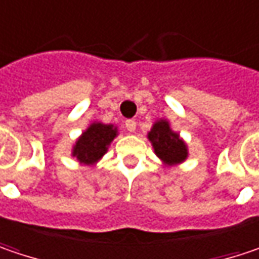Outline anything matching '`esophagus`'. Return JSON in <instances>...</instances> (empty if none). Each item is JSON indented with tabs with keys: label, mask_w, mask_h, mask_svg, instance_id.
Segmentation results:
<instances>
[{
	"label": "esophagus",
	"mask_w": 259,
	"mask_h": 259,
	"mask_svg": "<svg viewBox=\"0 0 259 259\" xmlns=\"http://www.w3.org/2000/svg\"><path fill=\"white\" fill-rule=\"evenodd\" d=\"M124 126H126V129L129 130L130 133H133L136 130V121L135 120H126Z\"/></svg>",
	"instance_id": "obj_1"
}]
</instances>
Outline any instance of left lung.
Wrapping results in <instances>:
<instances>
[{"mask_svg": "<svg viewBox=\"0 0 259 259\" xmlns=\"http://www.w3.org/2000/svg\"><path fill=\"white\" fill-rule=\"evenodd\" d=\"M148 139L152 144L155 155L164 162L165 167L182 164L189 155L186 142L170 127V123L165 118H160L152 124Z\"/></svg>", "mask_w": 259, "mask_h": 259, "instance_id": "obj_1", "label": "left lung"}]
</instances>
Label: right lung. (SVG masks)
Masks as SVG:
<instances>
[{"label":"right lung","instance_id":"obj_1","mask_svg":"<svg viewBox=\"0 0 259 259\" xmlns=\"http://www.w3.org/2000/svg\"><path fill=\"white\" fill-rule=\"evenodd\" d=\"M118 135V129L114 124H104L101 121H94L89 127L77 138L73 145L71 157L77 158L80 164L94 165L97 164L108 151V146Z\"/></svg>","mask_w":259,"mask_h":259}]
</instances>
